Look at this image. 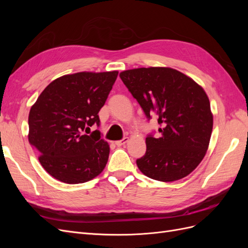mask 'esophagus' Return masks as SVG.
I'll list each match as a JSON object with an SVG mask.
<instances>
[{
  "instance_id": "esophagus-1",
  "label": "esophagus",
  "mask_w": 248,
  "mask_h": 248,
  "mask_svg": "<svg viewBox=\"0 0 248 248\" xmlns=\"http://www.w3.org/2000/svg\"><path fill=\"white\" fill-rule=\"evenodd\" d=\"M127 141H128V138H123L122 140H120L115 141V144H116L118 147H120V146H123V145H125Z\"/></svg>"
}]
</instances>
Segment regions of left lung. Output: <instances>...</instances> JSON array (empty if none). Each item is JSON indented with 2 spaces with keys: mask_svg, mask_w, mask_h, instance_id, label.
<instances>
[{
  "mask_svg": "<svg viewBox=\"0 0 248 248\" xmlns=\"http://www.w3.org/2000/svg\"><path fill=\"white\" fill-rule=\"evenodd\" d=\"M148 120L156 116L160 138H146L147 151L137 159L147 177L171 182L189 175L204 158L211 138L213 116L204 89L178 70L167 67L120 73Z\"/></svg>",
  "mask_w": 248,
  "mask_h": 248,
  "instance_id": "8db88e82",
  "label": "left lung"
}]
</instances>
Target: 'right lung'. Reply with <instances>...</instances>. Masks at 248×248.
Returning <instances> with one entry per match:
<instances>
[{
	"instance_id": "add662e5",
	"label": "right lung",
	"mask_w": 248,
	"mask_h": 248,
	"mask_svg": "<svg viewBox=\"0 0 248 248\" xmlns=\"http://www.w3.org/2000/svg\"><path fill=\"white\" fill-rule=\"evenodd\" d=\"M118 71L78 72L61 77L43 90L29 114V142L43 169L59 181H90L106 168L108 141L99 130L98 112L106 103ZM89 133V132H87Z\"/></svg>"
}]
</instances>
